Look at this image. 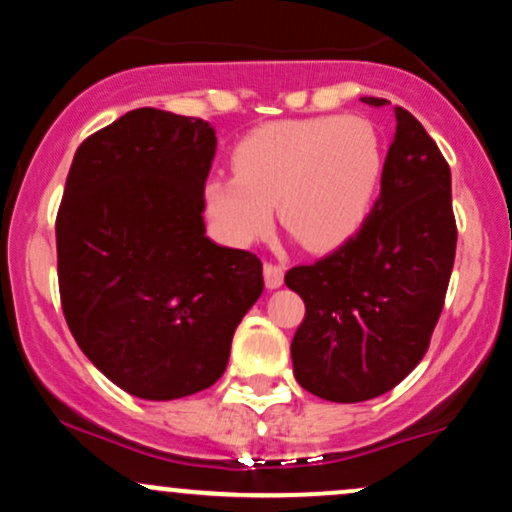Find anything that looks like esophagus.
<instances>
[{
	"mask_svg": "<svg viewBox=\"0 0 512 512\" xmlns=\"http://www.w3.org/2000/svg\"><path fill=\"white\" fill-rule=\"evenodd\" d=\"M264 284L267 289H279L284 284V264L264 262Z\"/></svg>",
	"mask_w": 512,
	"mask_h": 512,
	"instance_id": "1",
	"label": "esophagus"
}]
</instances>
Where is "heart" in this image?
I'll use <instances>...</instances> for the list:
<instances>
[{
    "mask_svg": "<svg viewBox=\"0 0 512 512\" xmlns=\"http://www.w3.org/2000/svg\"><path fill=\"white\" fill-rule=\"evenodd\" d=\"M236 175H211L204 202L228 243L272 231L274 204L305 248L330 250L368 219L385 170L378 129L358 115L279 120L252 129L233 149Z\"/></svg>",
    "mask_w": 512,
    "mask_h": 512,
    "instance_id": "b5f03b06",
    "label": "heart"
}]
</instances>
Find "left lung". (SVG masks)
Masks as SVG:
<instances>
[{"instance_id": "obj_1", "label": "left lung", "mask_w": 512, "mask_h": 512, "mask_svg": "<svg viewBox=\"0 0 512 512\" xmlns=\"http://www.w3.org/2000/svg\"><path fill=\"white\" fill-rule=\"evenodd\" d=\"M363 103L383 108L387 101ZM395 117L383 190L361 231L284 276L305 303L291 342L293 375L330 402H366L419 366L455 264L448 161L409 110L395 108Z\"/></svg>"}]
</instances>
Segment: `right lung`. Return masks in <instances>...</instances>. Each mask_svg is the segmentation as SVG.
<instances>
[{"mask_svg":"<svg viewBox=\"0 0 512 512\" xmlns=\"http://www.w3.org/2000/svg\"><path fill=\"white\" fill-rule=\"evenodd\" d=\"M216 134L139 108L76 149L57 209L62 313L105 378L178 399L221 378L238 322L264 289L255 252L204 236Z\"/></svg>","mask_w":512,"mask_h":512,"instance_id":"obj_1","label":"right lung"}]
</instances>
